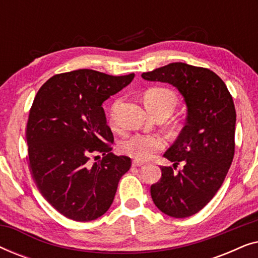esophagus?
Here are the masks:
<instances>
[{"label":"esophagus","instance_id":"1","mask_svg":"<svg viewBox=\"0 0 258 258\" xmlns=\"http://www.w3.org/2000/svg\"><path fill=\"white\" fill-rule=\"evenodd\" d=\"M142 165H143V162L133 161V167H142Z\"/></svg>","mask_w":258,"mask_h":258}]
</instances>
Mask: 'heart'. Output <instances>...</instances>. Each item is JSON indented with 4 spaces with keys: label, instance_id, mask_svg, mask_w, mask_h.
I'll return each instance as SVG.
<instances>
[{
    "label": "heart",
    "instance_id": "b5f03b06",
    "mask_svg": "<svg viewBox=\"0 0 258 258\" xmlns=\"http://www.w3.org/2000/svg\"><path fill=\"white\" fill-rule=\"evenodd\" d=\"M144 103L155 116L172 114L178 104V97L174 90L167 87H151L144 93ZM121 100L114 102L111 105L109 118L112 125L116 123V114ZM165 147V140L161 135L150 134H135L128 137L121 144L122 153L126 156L135 158L136 161H146L154 156L157 151Z\"/></svg>",
    "mask_w": 258,
    "mask_h": 258
}]
</instances>
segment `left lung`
Here are the masks:
<instances>
[{
	"label": "left lung",
	"mask_w": 258,
	"mask_h": 258,
	"mask_svg": "<svg viewBox=\"0 0 258 258\" xmlns=\"http://www.w3.org/2000/svg\"><path fill=\"white\" fill-rule=\"evenodd\" d=\"M142 77L172 84L188 107L185 126L164 154L174 162V168L161 167L162 177L151 185L150 194L155 206L168 216H192L221 188L234 158L236 110L232 96L214 72L182 62L143 73ZM181 161L185 167L174 173Z\"/></svg>",
	"instance_id": "1"
}]
</instances>
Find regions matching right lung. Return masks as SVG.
Returning a JSON list of instances; mask_svg holds the SVG:
<instances>
[{"label": "right lung", "mask_w": 258, "mask_h": 258, "mask_svg": "<svg viewBox=\"0 0 258 258\" xmlns=\"http://www.w3.org/2000/svg\"><path fill=\"white\" fill-rule=\"evenodd\" d=\"M134 76L74 70L50 77L35 96L26 132L31 175L42 196L67 218L101 217L132 167L129 157L111 153L114 135L102 103ZM97 152L104 157L90 164V155Z\"/></svg>", "instance_id": "obj_1"}]
</instances>
